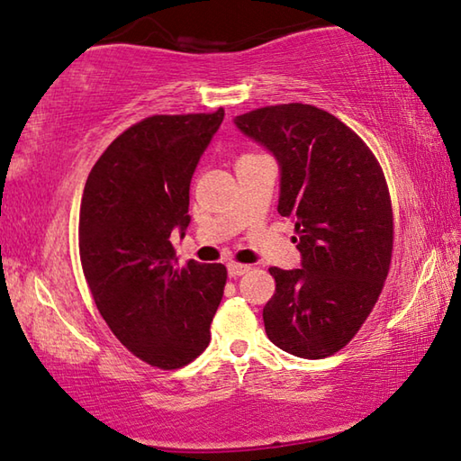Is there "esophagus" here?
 Returning a JSON list of instances; mask_svg holds the SVG:
<instances>
[{"mask_svg":"<svg viewBox=\"0 0 461 461\" xmlns=\"http://www.w3.org/2000/svg\"><path fill=\"white\" fill-rule=\"evenodd\" d=\"M249 272L248 264H238V262H230L228 264V274L230 278H238V276H244Z\"/></svg>","mask_w":461,"mask_h":461,"instance_id":"obj_1","label":"esophagus"}]
</instances>
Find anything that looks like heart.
I'll return each mask as SVG.
<instances>
[{
	"mask_svg": "<svg viewBox=\"0 0 461 461\" xmlns=\"http://www.w3.org/2000/svg\"><path fill=\"white\" fill-rule=\"evenodd\" d=\"M244 157H246V155H244Z\"/></svg>",
	"mask_w": 461,
	"mask_h": 461,
	"instance_id": "1",
	"label": "heart"
}]
</instances>
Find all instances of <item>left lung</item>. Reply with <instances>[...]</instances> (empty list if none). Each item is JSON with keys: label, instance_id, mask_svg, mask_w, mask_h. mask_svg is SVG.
<instances>
[{"label": "left lung", "instance_id": "8db88e82", "mask_svg": "<svg viewBox=\"0 0 461 461\" xmlns=\"http://www.w3.org/2000/svg\"><path fill=\"white\" fill-rule=\"evenodd\" d=\"M238 129L282 169L278 213L294 220L303 267H270L266 334L303 358L339 353L381 296L393 254V207L379 161L337 116L312 104L240 114Z\"/></svg>", "mask_w": 461, "mask_h": 461}]
</instances>
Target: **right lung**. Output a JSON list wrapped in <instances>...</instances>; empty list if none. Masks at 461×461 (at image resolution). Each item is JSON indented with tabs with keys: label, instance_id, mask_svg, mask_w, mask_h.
Returning a JSON list of instances; mask_svg holds the SVG:
<instances>
[{
	"label": "right lung",
	"instance_id": "obj_1",
	"mask_svg": "<svg viewBox=\"0 0 461 461\" xmlns=\"http://www.w3.org/2000/svg\"><path fill=\"white\" fill-rule=\"evenodd\" d=\"M225 111L153 114L106 147L80 203L82 272L100 316L132 355L163 371L203 353L223 264H177L171 231L189 225V183Z\"/></svg>",
	"mask_w": 461,
	"mask_h": 461
}]
</instances>
